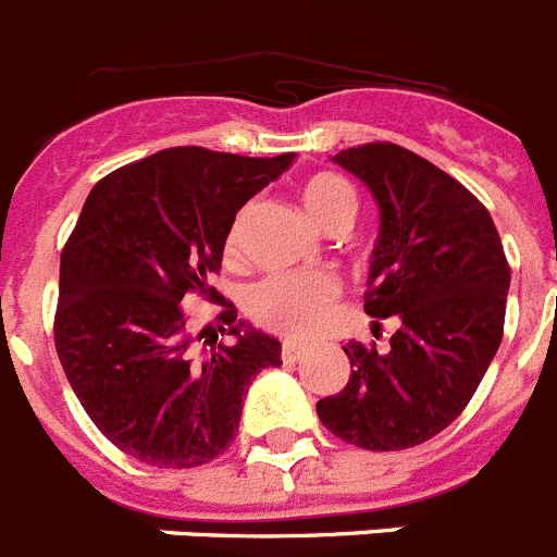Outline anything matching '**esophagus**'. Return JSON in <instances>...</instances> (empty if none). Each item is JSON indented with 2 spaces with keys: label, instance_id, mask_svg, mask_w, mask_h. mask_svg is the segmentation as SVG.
Returning a JSON list of instances; mask_svg holds the SVG:
<instances>
[{
  "label": "esophagus",
  "instance_id": "1",
  "mask_svg": "<svg viewBox=\"0 0 557 557\" xmlns=\"http://www.w3.org/2000/svg\"><path fill=\"white\" fill-rule=\"evenodd\" d=\"M304 354H307V346H304V343H293V339H289V343H284V346H282L284 362H298Z\"/></svg>",
  "mask_w": 557,
  "mask_h": 557
}]
</instances>
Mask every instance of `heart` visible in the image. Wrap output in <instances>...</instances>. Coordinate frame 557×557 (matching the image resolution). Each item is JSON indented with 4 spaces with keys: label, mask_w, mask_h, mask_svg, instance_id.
Here are the masks:
<instances>
[{
    "label": "heart",
    "mask_w": 557,
    "mask_h": 557,
    "mask_svg": "<svg viewBox=\"0 0 557 557\" xmlns=\"http://www.w3.org/2000/svg\"><path fill=\"white\" fill-rule=\"evenodd\" d=\"M298 203L304 214L323 234H343L354 223L359 209L357 189L334 172H314L298 186ZM250 220V206L236 211L225 231V259L236 262L243 253L245 228ZM339 301V284L329 273L273 275L253 284L245 295V312L256 326L287 337H309L334 312Z\"/></svg>",
    "instance_id": "obj_1"
}]
</instances>
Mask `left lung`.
Masks as SVG:
<instances>
[{"mask_svg": "<svg viewBox=\"0 0 557 557\" xmlns=\"http://www.w3.org/2000/svg\"><path fill=\"white\" fill-rule=\"evenodd\" d=\"M334 164L379 206L366 312L391 346L348 343V385L318 401L332 435L371 451L424 444L466 410L502 343L510 268L488 209L412 150L373 141Z\"/></svg>", "mask_w": 557, "mask_h": 557, "instance_id": "1", "label": "left lung"}]
</instances>
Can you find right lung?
<instances>
[{
	"mask_svg": "<svg viewBox=\"0 0 557 557\" xmlns=\"http://www.w3.org/2000/svg\"><path fill=\"white\" fill-rule=\"evenodd\" d=\"M293 159L170 147L86 198L61 253L55 348L83 410L125 455L159 469L211 462L234 441L256 373L282 366V343L236 321L209 282L236 211ZM189 292L224 307L203 347L180 309Z\"/></svg>",
	"mask_w": 557,
	"mask_h": 557,
	"instance_id": "1",
	"label": "right lung"
}]
</instances>
